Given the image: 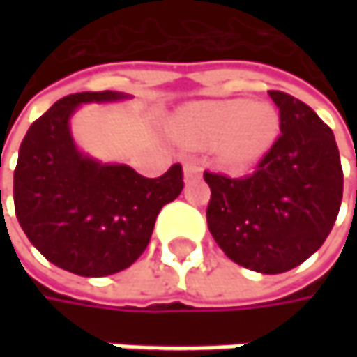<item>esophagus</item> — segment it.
<instances>
[{
    "label": "esophagus",
    "mask_w": 357,
    "mask_h": 357,
    "mask_svg": "<svg viewBox=\"0 0 357 357\" xmlns=\"http://www.w3.org/2000/svg\"><path fill=\"white\" fill-rule=\"evenodd\" d=\"M183 169H185V181L199 178L200 174H202V167H200V162L197 158H186Z\"/></svg>",
    "instance_id": "34e87169"
}]
</instances>
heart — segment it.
<instances>
[{"label": "heart", "mask_w": 357, "mask_h": 357, "mask_svg": "<svg viewBox=\"0 0 357 357\" xmlns=\"http://www.w3.org/2000/svg\"><path fill=\"white\" fill-rule=\"evenodd\" d=\"M181 139L197 149L216 146L232 169L256 162L276 139L278 119L272 107L246 101H206L185 109L178 117Z\"/></svg>", "instance_id": "heart-1"}]
</instances>
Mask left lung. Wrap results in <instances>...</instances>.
<instances>
[{
	"mask_svg": "<svg viewBox=\"0 0 357 357\" xmlns=\"http://www.w3.org/2000/svg\"><path fill=\"white\" fill-rule=\"evenodd\" d=\"M280 111V137L242 178L204 172L208 230L232 262L280 274L308 260L336 222L344 172L332 129L308 105L268 91Z\"/></svg>",
	"mask_w": 357,
	"mask_h": 357,
	"instance_id": "obj_1",
	"label": "left lung"
}]
</instances>
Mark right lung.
<instances>
[{"instance_id": "right-lung-1", "label": "right lung", "mask_w": 357, "mask_h": 357, "mask_svg": "<svg viewBox=\"0 0 357 357\" xmlns=\"http://www.w3.org/2000/svg\"><path fill=\"white\" fill-rule=\"evenodd\" d=\"M125 99L117 91L63 97L29 127L13 172L23 232L55 266L79 276L129 268L149 246L158 213L183 190L176 162L158 178L79 153L69 119L81 103Z\"/></svg>"}]
</instances>
